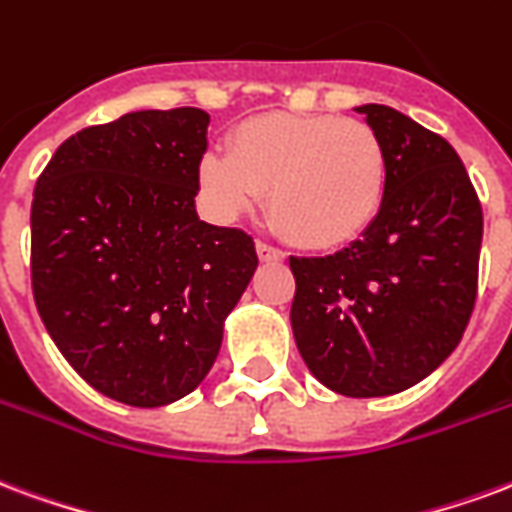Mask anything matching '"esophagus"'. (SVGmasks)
<instances>
[{
	"mask_svg": "<svg viewBox=\"0 0 512 512\" xmlns=\"http://www.w3.org/2000/svg\"><path fill=\"white\" fill-rule=\"evenodd\" d=\"M257 257L263 260V263H282L285 260V252L282 249H276V246L266 244V241H257Z\"/></svg>",
	"mask_w": 512,
	"mask_h": 512,
	"instance_id": "obj_1",
	"label": "esophagus"
}]
</instances>
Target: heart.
I'll return each instance as SVG.
<instances>
[{
  "mask_svg": "<svg viewBox=\"0 0 512 512\" xmlns=\"http://www.w3.org/2000/svg\"><path fill=\"white\" fill-rule=\"evenodd\" d=\"M198 181L219 217L233 219L268 192V219L306 249L363 236L388 189L377 132L331 113H266L238 124L227 154H206Z\"/></svg>",
  "mask_w": 512,
  "mask_h": 512,
  "instance_id": "b5f03b06",
  "label": "heart"
}]
</instances>
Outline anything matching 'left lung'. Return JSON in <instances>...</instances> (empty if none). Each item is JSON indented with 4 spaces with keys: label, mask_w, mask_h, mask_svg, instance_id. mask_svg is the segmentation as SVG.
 I'll use <instances>...</instances> for the list:
<instances>
[{
    "label": "left lung",
    "mask_w": 512,
    "mask_h": 512,
    "mask_svg": "<svg viewBox=\"0 0 512 512\" xmlns=\"http://www.w3.org/2000/svg\"><path fill=\"white\" fill-rule=\"evenodd\" d=\"M385 143L388 189L342 252L290 257L295 344L325 388H412L456 350L478 295L483 208L456 149L388 105L355 108Z\"/></svg>",
    "instance_id": "1"
}]
</instances>
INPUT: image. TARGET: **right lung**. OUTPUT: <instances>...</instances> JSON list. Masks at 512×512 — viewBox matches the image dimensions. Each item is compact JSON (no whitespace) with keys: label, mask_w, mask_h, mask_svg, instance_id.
Returning a JSON list of instances; mask_svg holds the SVG:
<instances>
[{"label":"right lung","mask_w":512,"mask_h":512,"mask_svg":"<svg viewBox=\"0 0 512 512\" xmlns=\"http://www.w3.org/2000/svg\"><path fill=\"white\" fill-rule=\"evenodd\" d=\"M208 113H124L75 132L37 179L32 293L94 391L162 407L214 366L257 268L252 236L195 211Z\"/></svg>","instance_id":"add662e5"}]
</instances>
